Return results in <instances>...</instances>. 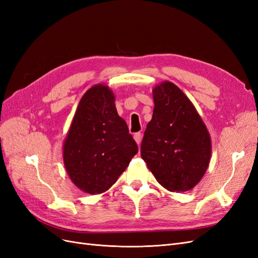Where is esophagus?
Masks as SVG:
<instances>
[{
  "label": "esophagus",
  "mask_w": 258,
  "mask_h": 258,
  "mask_svg": "<svg viewBox=\"0 0 258 258\" xmlns=\"http://www.w3.org/2000/svg\"><path fill=\"white\" fill-rule=\"evenodd\" d=\"M134 138H135V140H136V142L138 143V145L141 143V139H142V134L141 132H137V134H135V136H134Z\"/></svg>",
  "instance_id": "obj_1"
}]
</instances>
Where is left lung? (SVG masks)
<instances>
[{
  "label": "left lung",
  "mask_w": 258,
  "mask_h": 258,
  "mask_svg": "<svg viewBox=\"0 0 258 258\" xmlns=\"http://www.w3.org/2000/svg\"><path fill=\"white\" fill-rule=\"evenodd\" d=\"M153 98L155 107L141 156L161 186L170 191H187L208 169L210 135L189 99L174 84L156 86Z\"/></svg>",
  "instance_id": "1"
}]
</instances>
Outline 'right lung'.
Wrapping results in <instances>:
<instances>
[{
    "instance_id": "1",
    "label": "right lung",
    "mask_w": 258,
    "mask_h": 258,
    "mask_svg": "<svg viewBox=\"0 0 258 258\" xmlns=\"http://www.w3.org/2000/svg\"><path fill=\"white\" fill-rule=\"evenodd\" d=\"M114 101L107 86L96 85L86 91L64 141L67 172L81 190L90 195L110 188L138 153Z\"/></svg>"
}]
</instances>
